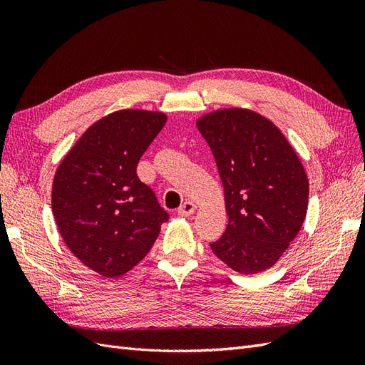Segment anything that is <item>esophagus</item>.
<instances>
[{
  "instance_id": "esophagus-1",
  "label": "esophagus",
  "mask_w": 365,
  "mask_h": 365,
  "mask_svg": "<svg viewBox=\"0 0 365 365\" xmlns=\"http://www.w3.org/2000/svg\"><path fill=\"white\" fill-rule=\"evenodd\" d=\"M196 212V204L192 201H185L180 208H178V215L182 217L192 216Z\"/></svg>"
}]
</instances>
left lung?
Masks as SVG:
<instances>
[{
    "label": "left lung",
    "instance_id": "obj_1",
    "mask_svg": "<svg viewBox=\"0 0 365 365\" xmlns=\"http://www.w3.org/2000/svg\"><path fill=\"white\" fill-rule=\"evenodd\" d=\"M224 185L228 225L210 244L236 272L259 274L277 263L307 212L309 181L289 141L271 120L244 108L197 118Z\"/></svg>",
    "mask_w": 365,
    "mask_h": 365
}]
</instances>
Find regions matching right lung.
Listing matches in <instances>:
<instances>
[{"instance_id": "add662e5", "label": "right lung", "mask_w": 365, "mask_h": 365, "mask_svg": "<svg viewBox=\"0 0 365 365\" xmlns=\"http://www.w3.org/2000/svg\"><path fill=\"white\" fill-rule=\"evenodd\" d=\"M168 115L121 109L97 120L54 173L51 210L59 233L85 267L120 277L145 259L169 219L137 164Z\"/></svg>"}]
</instances>
